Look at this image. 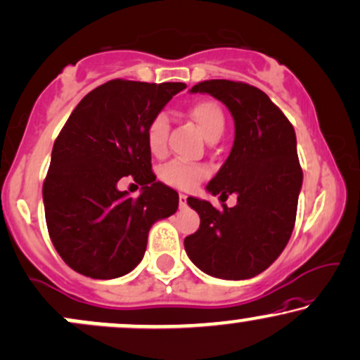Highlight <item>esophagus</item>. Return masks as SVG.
I'll return each mask as SVG.
<instances>
[{
  "label": "esophagus",
  "instance_id": "1",
  "mask_svg": "<svg viewBox=\"0 0 360 360\" xmlns=\"http://www.w3.org/2000/svg\"><path fill=\"white\" fill-rule=\"evenodd\" d=\"M179 200H180V205H181V207L187 205V195H185V193H180Z\"/></svg>",
  "mask_w": 360,
  "mask_h": 360
}]
</instances>
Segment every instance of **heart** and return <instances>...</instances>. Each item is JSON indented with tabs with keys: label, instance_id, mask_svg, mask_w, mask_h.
<instances>
[{
	"label": "heart",
	"instance_id": "1",
	"mask_svg": "<svg viewBox=\"0 0 360 360\" xmlns=\"http://www.w3.org/2000/svg\"><path fill=\"white\" fill-rule=\"evenodd\" d=\"M190 116L197 122L198 129L202 131L209 143L214 139H221L226 131V116H224L221 105L214 101H198L190 108ZM168 128H170V122H168L167 114L163 112L155 114L146 126L145 138L148 151L156 158H162L167 153ZM207 175H209V168L204 165L187 163L181 160H173V162L163 165L158 172L160 180L163 184L180 190L197 187Z\"/></svg>",
	"mask_w": 360,
	"mask_h": 360
}]
</instances>
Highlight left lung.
<instances>
[{
  "mask_svg": "<svg viewBox=\"0 0 360 360\" xmlns=\"http://www.w3.org/2000/svg\"><path fill=\"white\" fill-rule=\"evenodd\" d=\"M190 92L210 94L234 117L231 155L207 190L222 202L236 193L238 204L217 210L210 202L188 197L200 227L185 238V251L210 276L248 280L274 263L293 232L303 181L295 129L281 109L249 84L214 79Z\"/></svg>",
  "mask_w": 360,
  "mask_h": 360,
  "instance_id": "left-lung-1",
  "label": "left lung"
}]
</instances>
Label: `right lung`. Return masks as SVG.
I'll list each match as a JSON object with an SVG mask.
<instances>
[{
  "instance_id": "right-lung-1",
  "label": "right lung",
  "mask_w": 360,
  "mask_h": 360,
  "mask_svg": "<svg viewBox=\"0 0 360 360\" xmlns=\"http://www.w3.org/2000/svg\"><path fill=\"white\" fill-rule=\"evenodd\" d=\"M185 87L114 79L72 111L53 143L44 205L53 248L74 271L124 276L145 256L151 226L176 212L179 193L156 181L145 133ZM128 174L143 185L136 199L117 188Z\"/></svg>"
}]
</instances>
